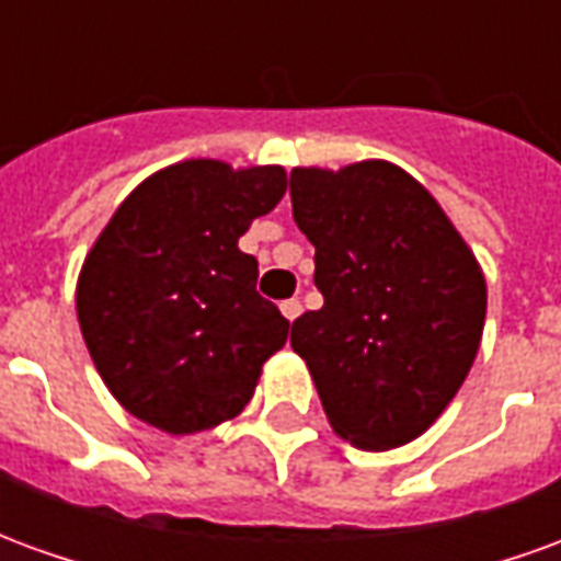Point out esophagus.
<instances>
[{
    "instance_id": "1",
    "label": "esophagus",
    "mask_w": 561,
    "mask_h": 561,
    "mask_svg": "<svg viewBox=\"0 0 561 561\" xmlns=\"http://www.w3.org/2000/svg\"><path fill=\"white\" fill-rule=\"evenodd\" d=\"M282 316L288 318V321H297V318H300V312H304V304H300V300H282Z\"/></svg>"
}]
</instances>
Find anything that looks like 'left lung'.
<instances>
[{"instance_id":"1","label":"left lung","mask_w":561,"mask_h":561,"mask_svg":"<svg viewBox=\"0 0 561 561\" xmlns=\"http://www.w3.org/2000/svg\"><path fill=\"white\" fill-rule=\"evenodd\" d=\"M291 207L324 294L291 324V348L330 426L360 450L409 445L442 417L481 348V264L393 161L294 168Z\"/></svg>"}]
</instances>
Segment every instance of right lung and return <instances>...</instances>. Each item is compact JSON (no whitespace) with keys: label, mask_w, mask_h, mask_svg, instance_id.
I'll use <instances>...</instances> for the list:
<instances>
[{"label":"right lung","mask_w":561,"mask_h":561,"mask_svg":"<svg viewBox=\"0 0 561 561\" xmlns=\"http://www.w3.org/2000/svg\"><path fill=\"white\" fill-rule=\"evenodd\" d=\"M288 188L282 164L185 159L116 207L78 276V321L99 376L138 421L168 435L243 412L288 321L255 291L240 237Z\"/></svg>","instance_id":"obj_1"}]
</instances>
